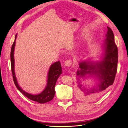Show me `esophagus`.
Instances as JSON below:
<instances>
[{"instance_id": "obj_1", "label": "esophagus", "mask_w": 128, "mask_h": 128, "mask_svg": "<svg viewBox=\"0 0 128 128\" xmlns=\"http://www.w3.org/2000/svg\"><path fill=\"white\" fill-rule=\"evenodd\" d=\"M72 64V61L70 60H67L66 61H65L64 62V64L65 66L66 67H70V66Z\"/></svg>"}]
</instances>
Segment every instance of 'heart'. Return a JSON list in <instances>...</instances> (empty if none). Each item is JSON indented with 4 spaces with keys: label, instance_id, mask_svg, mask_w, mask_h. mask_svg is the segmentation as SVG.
Wrapping results in <instances>:
<instances>
[{
    "label": "heart",
    "instance_id": "heart-1",
    "mask_svg": "<svg viewBox=\"0 0 128 128\" xmlns=\"http://www.w3.org/2000/svg\"><path fill=\"white\" fill-rule=\"evenodd\" d=\"M52 50H53V48H52Z\"/></svg>",
    "mask_w": 128,
    "mask_h": 128
}]
</instances>
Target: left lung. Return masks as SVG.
Segmentation results:
<instances>
[{"label": "left lung", "instance_id": "obj_1", "mask_svg": "<svg viewBox=\"0 0 128 128\" xmlns=\"http://www.w3.org/2000/svg\"><path fill=\"white\" fill-rule=\"evenodd\" d=\"M106 39L104 40V53L102 60L98 63L81 62L76 72L77 78V94L78 98L86 102L94 100L102 95L106 89L113 84L117 72L118 62V50L114 42L113 31L107 26ZM86 74L95 75L100 82L98 86L88 88L82 84L81 78Z\"/></svg>", "mask_w": 128, "mask_h": 128}]
</instances>
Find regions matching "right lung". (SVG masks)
I'll use <instances>...</instances> for the list:
<instances>
[{"mask_svg":"<svg viewBox=\"0 0 128 128\" xmlns=\"http://www.w3.org/2000/svg\"><path fill=\"white\" fill-rule=\"evenodd\" d=\"M17 34L15 35V41L14 42L11 48L10 52V62H11V69L12 72L13 78L15 86L18 90L20 91L22 94L26 96L28 99L32 100L34 102H36L40 104H44L52 100L56 92L54 88L58 78H59L60 75L62 74V68L60 61L56 62L53 64L49 69L48 75L47 85L45 87L44 91L40 94L33 95L28 94L26 91H24L18 86V81L15 76V74L14 72V51L15 45V40L16 39Z\"/></svg>","mask_w":128,"mask_h":128,"instance_id":"1","label":"right lung"}]
</instances>
